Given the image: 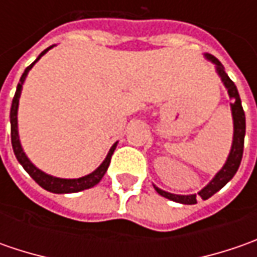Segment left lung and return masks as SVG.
Here are the masks:
<instances>
[{"label": "left lung", "mask_w": 257, "mask_h": 257, "mask_svg": "<svg viewBox=\"0 0 257 257\" xmlns=\"http://www.w3.org/2000/svg\"><path fill=\"white\" fill-rule=\"evenodd\" d=\"M204 57L212 61L214 67H216V73L220 77L223 85L226 87L227 94L230 97L233 103H230V110H232L233 117V142L230 153L227 156L226 163L223 164V167L216 173V176L213 177L210 182L207 183L197 194H174V193L164 192L162 189H159L157 186H154L156 192L160 196H163L169 200H173L176 203H182V204H196V196H200L203 200H207L209 197H212L214 193H217L222 187H224L227 183L233 179V176L236 174L240 162H242L243 156V146H244V134H246V117H244V111H243L242 101H240V95L236 88V85L232 80L229 78V75L226 74L224 67L222 63L212 54H204Z\"/></svg>", "instance_id": "obj_1"}]
</instances>
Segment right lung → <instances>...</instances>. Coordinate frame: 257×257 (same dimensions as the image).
<instances>
[{
	"mask_svg": "<svg viewBox=\"0 0 257 257\" xmlns=\"http://www.w3.org/2000/svg\"><path fill=\"white\" fill-rule=\"evenodd\" d=\"M55 45H51L48 48H45L44 51L41 54L37 57L34 63L31 65H28L25 68V71L21 75L20 78V83L17 85V91H15L14 98H13V104H11V111H10V121H11V143H13V150H14L15 157L17 160L20 162V164L24 167V170L35 182L38 183L43 189H45L47 192L51 193H58V194H64V193H77L81 192V190H85V189H90V187H94L95 184H98L100 180L103 179V176L107 172L108 166H110V160H111V156H113L114 150L117 147V142L111 146L110 152L107 153L105 159L103 160V163L100 164L94 172H91L87 176H83V177H78V179H61V177H54L51 174H47L43 170H40L38 167H35L34 164L31 163V160L27 157V154L24 153L23 150V146H21V142H20V134H18V104H20V95H21V91H23V84H24L25 78L30 73V70L34 67V64L43 57V55L51 50Z\"/></svg>",
	"mask_w": 257,
	"mask_h": 257,
	"instance_id": "right-lung-1",
	"label": "right lung"
}]
</instances>
